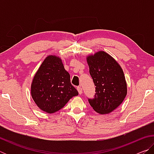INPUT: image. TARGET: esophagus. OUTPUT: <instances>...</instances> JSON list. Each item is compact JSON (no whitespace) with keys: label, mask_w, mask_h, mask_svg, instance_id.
I'll return each mask as SVG.
<instances>
[{"label":"esophagus","mask_w":154,"mask_h":154,"mask_svg":"<svg viewBox=\"0 0 154 154\" xmlns=\"http://www.w3.org/2000/svg\"><path fill=\"white\" fill-rule=\"evenodd\" d=\"M77 90H78V92H79V94H82V92H83L82 87H81V86H78V87L77 88Z\"/></svg>","instance_id":"esophagus-1"}]
</instances>
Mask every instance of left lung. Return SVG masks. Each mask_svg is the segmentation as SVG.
I'll list each match as a JSON object with an SVG mask.
<instances>
[{
    "label": "left lung",
    "mask_w": 154,
    "mask_h": 154,
    "mask_svg": "<svg viewBox=\"0 0 154 154\" xmlns=\"http://www.w3.org/2000/svg\"><path fill=\"white\" fill-rule=\"evenodd\" d=\"M90 74L95 85V94L88 102L100 114L111 113L123 102L127 86L119 64L105 51H98L87 58Z\"/></svg>",
    "instance_id": "left-lung-1"
}]
</instances>
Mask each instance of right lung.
<instances>
[{
    "mask_svg": "<svg viewBox=\"0 0 154 154\" xmlns=\"http://www.w3.org/2000/svg\"><path fill=\"white\" fill-rule=\"evenodd\" d=\"M31 95L36 105L48 113L59 111L78 95L60 58L49 56L45 59L34 77Z\"/></svg>",
    "mask_w": 154,
    "mask_h": 154,
    "instance_id": "right-lung-1",
    "label": "right lung"
}]
</instances>
